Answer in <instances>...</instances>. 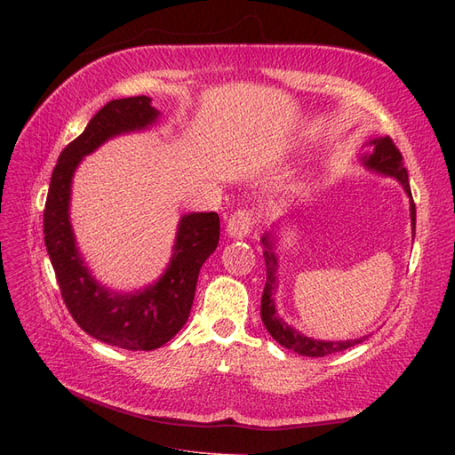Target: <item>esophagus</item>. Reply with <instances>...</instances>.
Returning a JSON list of instances; mask_svg holds the SVG:
<instances>
[{
	"instance_id": "obj_1",
	"label": "esophagus",
	"mask_w": 455,
	"mask_h": 455,
	"mask_svg": "<svg viewBox=\"0 0 455 455\" xmlns=\"http://www.w3.org/2000/svg\"><path fill=\"white\" fill-rule=\"evenodd\" d=\"M254 215L252 211L248 209H240L236 212L230 215L228 222H227V235L230 238H244L250 235V230L254 227Z\"/></svg>"
}]
</instances>
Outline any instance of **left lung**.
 <instances>
[{
    "label": "left lung",
    "instance_id": "left-lung-1",
    "mask_svg": "<svg viewBox=\"0 0 455 455\" xmlns=\"http://www.w3.org/2000/svg\"><path fill=\"white\" fill-rule=\"evenodd\" d=\"M367 147L371 148V152L362 154V164L375 173H381V176L395 178L397 180L404 193H407L411 199V225H412V233H414V225H417V207H414L412 201V193L409 186V173L407 168L403 166V156L399 148L395 147L393 140L389 137H377L373 140L367 142ZM275 230L272 233H266L262 236V244H264V259H266V287L262 293V308H259V315H262V323L267 328V332L272 334L274 340L277 344H282L287 350H293L301 355L307 357H324L328 354L334 352H342L352 347L355 344L363 342L367 336L355 338V340H316V338L305 336L299 331H295L293 326H289L283 318H279L275 311V293H277V254H275Z\"/></svg>",
    "mask_w": 455,
    "mask_h": 455
}]
</instances>
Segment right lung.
<instances>
[{"instance_id": "add662e5", "label": "right lung", "mask_w": 455, "mask_h": 455, "mask_svg": "<svg viewBox=\"0 0 455 455\" xmlns=\"http://www.w3.org/2000/svg\"><path fill=\"white\" fill-rule=\"evenodd\" d=\"M158 117L160 111L147 95L103 105L80 137L60 152L44 205V244L68 311L84 332L124 350H156L181 331L196 297L199 269L215 252L220 233L217 212L183 215L166 272L131 293L101 285L84 262L70 222L76 168L103 142L148 129Z\"/></svg>"}]
</instances>
